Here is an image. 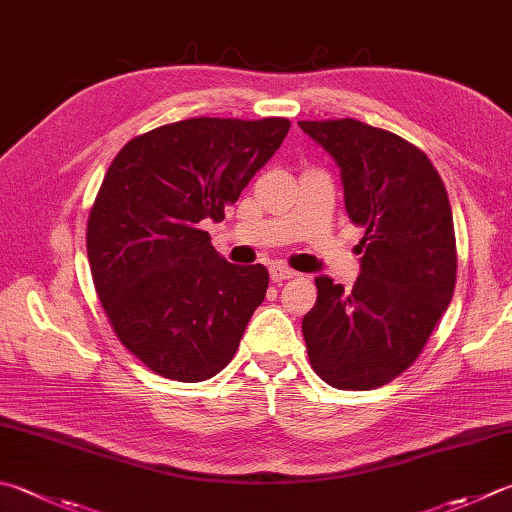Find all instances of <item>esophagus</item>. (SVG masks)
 Returning <instances> with one entry per match:
<instances>
[{
    "label": "esophagus",
    "mask_w": 512,
    "mask_h": 512,
    "mask_svg": "<svg viewBox=\"0 0 512 512\" xmlns=\"http://www.w3.org/2000/svg\"><path fill=\"white\" fill-rule=\"evenodd\" d=\"M296 272H292V269L285 267V265H272L269 267V278H272L274 283L281 285L283 281H287V278H294Z\"/></svg>",
    "instance_id": "esophagus-1"
}]
</instances>
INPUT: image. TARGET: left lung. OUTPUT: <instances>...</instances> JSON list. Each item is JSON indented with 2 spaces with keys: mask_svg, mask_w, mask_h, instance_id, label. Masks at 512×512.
Masks as SVG:
<instances>
[{
  "mask_svg": "<svg viewBox=\"0 0 512 512\" xmlns=\"http://www.w3.org/2000/svg\"><path fill=\"white\" fill-rule=\"evenodd\" d=\"M341 169L345 211L365 229L352 289L316 278L303 318L314 372L339 390H374L419 359L457 281L450 200L426 153L343 118L298 122Z\"/></svg>",
  "mask_w": 512,
  "mask_h": 512,
  "instance_id": "obj_1",
  "label": "left lung"
}]
</instances>
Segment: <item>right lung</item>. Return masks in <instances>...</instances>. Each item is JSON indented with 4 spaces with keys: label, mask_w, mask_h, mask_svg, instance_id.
<instances>
[{
    "label": "right lung",
    "mask_w": 512,
    "mask_h": 512,
    "mask_svg": "<svg viewBox=\"0 0 512 512\" xmlns=\"http://www.w3.org/2000/svg\"><path fill=\"white\" fill-rule=\"evenodd\" d=\"M285 118H191L129 140L86 223L95 292L127 350L165 379L198 383L234 359L269 272L211 245L205 223L274 156Z\"/></svg>",
    "instance_id": "add662e5"
}]
</instances>
